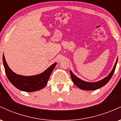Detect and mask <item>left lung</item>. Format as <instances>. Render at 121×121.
I'll use <instances>...</instances> for the list:
<instances>
[{
  "label": "left lung",
  "instance_id": "8db88e82",
  "mask_svg": "<svg viewBox=\"0 0 121 121\" xmlns=\"http://www.w3.org/2000/svg\"><path fill=\"white\" fill-rule=\"evenodd\" d=\"M117 61L118 59H117L116 64H115L114 66L113 70L111 72V73L108 75V77H105V78L101 80V81L95 82H89L84 81L82 80H81V79L78 78V77H76L72 73L71 70H70V76H71L72 81L73 82V83L77 87L82 90H85V91H94V90H96L97 89L100 88V87L105 85L109 81V80H110L111 78H112V76L113 75L114 72L115 71V69H116Z\"/></svg>",
  "mask_w": 121,
  "mask_h": 121
}]
</instances>
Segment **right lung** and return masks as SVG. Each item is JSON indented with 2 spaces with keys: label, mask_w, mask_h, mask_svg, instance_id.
<instances>
[{
  "label": "right lung",
  "mask_w": 121,
  "mask_h": 121,
  "mask_svg": "<svg viewBox=\"0 0 121 121\" xmlns=\"http://www.w3.org/2000/svg\"><path fill=\"white\" fill-rule=\"evenodd\" d=\"M3 61L5 74L11 83L18 89L27 92L39 91L44 88L57 64L56 62L53 64L41 74L32 76H23L16 74L11 70L5 61L4 55Z\"/></svg>",
  "instance_id": "right-lung-1"
}]
</instances>
